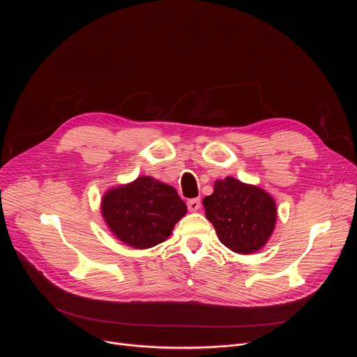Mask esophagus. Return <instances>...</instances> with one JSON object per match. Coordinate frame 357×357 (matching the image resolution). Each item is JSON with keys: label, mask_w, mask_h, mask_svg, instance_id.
<instances>
[{"label": "esophagus", "mask_w": 357, "mask_h": 357, "mask_svg": "<svg viewBox=\"0 0 357 357\" xmlns=\"http://www.w3.org/2000/svg\"><path fill=\"white\" fill-rule=\"evenodd\" d=\"M199 208H200V199L199 197L188 200V209H189V212H196V211H199Z\"/></svg>", "instance_id": "1"}]
</instances>
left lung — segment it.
Listing matches in <instances>:
<instances>
[{"mask_svg": "<svg viewBox=\"0 0 357 357\" xmlns=\"http://www.w3.org/2000/svg\"><path fill=\"white\" fill-rule=\"evenodd\" d=\"M203 208L219 240L238 254L263 248L277 223L274 197L264 189L233 176L215 182L213 193L203 199Z\"/></svg>", "mask_w": 357, "mask_h": 357, "instance_id": "1", "label": "left lung"}]
</instances>
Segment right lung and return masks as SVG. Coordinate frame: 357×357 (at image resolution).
<instances>
[{"instance_id": "obj_1", "label": "right lung", "mask_w": 357, "mask_h": 357, "mask_svg": "<svg viewBox=\"0 0 357 357\" xmlns=\"http://www.w3.org/2000/svg\"><path fill=\"white\" fill-rule=\"evenodd\" d=\"M100 208L110 231L138 250L165 241L188 212L175 188L151 176L109 189Z\"/></svg>"}]
</instances>
